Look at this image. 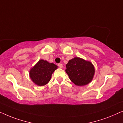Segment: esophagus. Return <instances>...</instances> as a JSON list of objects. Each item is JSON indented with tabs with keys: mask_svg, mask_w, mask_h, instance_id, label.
Listing matches in <instances>:
<instances>
[{
	"mask_svg": "<svg viewBox=\"0 0 123 123\" xmlns=\"http://www.w3.org/2000/svg\"><path fill=\"white\" fill-rule=\"evenodd\" d=\"M58 66L60 67V68H62V67H63V65H62V64L61 63H58Z\"/></svg>",
	"mask_w": 123,
	"mask_h": 123,
	"instance_id": "34e87169",
	"label": "esophagus"
}]
</instances>
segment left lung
Segmentation results:
<instances>
[{"label": "left lung", "instance_id": "left-lung-1", "mask_svg": "<svg viewBox=\"0 0 123 123\" xmlns=\"http://www.w3.org/2000/svg\"><path fill=\"white\" fill-rule=\"evenodd\" d=\"M66 72L70 80L76 85L84 86L92 80L95 68L90 62L79 57H75L67 63Z\"/></svg>", "mask_w": 123, "mask_h": 123}]
</instances>
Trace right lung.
I'll return each instance as SVG.
<instances>
[{
	"mask_svg": "<svg viewBox=\"0 0 123 123\" xmlns=\"http://www.w3.org/2000/svg\"><path fill=\"white\" fill-rule=\"evenodd\" d=\"M57 68L54 63L40 60L29 72L33 82L39 86H43L49 82L52 74Z\"/></svg>",
	"mask_w": 123,
	"mask_h": 123,
	"instance_id": "add662e5",
	"label": "right lung"
}]
</instances>
